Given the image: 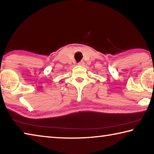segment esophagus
Listing matches in <instances>:
<instances>
[{
  "mask_svg": "<svg viewBox=\"0 0 154 154\" xmlns=\"http://www.w3.org/2000/svg\"><path fill=\"white\" fill-rule=\"evenodd\" d=\"M78 65H79V66H83V65H84V62L83 61L79 62V63H78Z\"/></svg>",
  "mask_w": 154,
  "mask_h": 154,
  "instance_id": "esophagus-1",
  "label": "esophagus"
}]
</instances>
